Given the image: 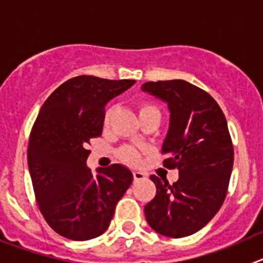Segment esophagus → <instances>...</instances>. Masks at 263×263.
<instances>
[{
	"label": "esophagus",
	"instance_id": "obj_1",
	"mask_svg": "<svg viewBox=\"0 0 263 263\" xmlns=\"http://www.w3.org/2000/svg\"><path fill=\"white\" fill-rule=\"evenodd\" d=\"M133 178H134V182H139V180H143L146 176H145V174L141 173V171H134Z\"/></svg>",
	"mask_w": 263,
	"mask_h": 263
}]
</instances>
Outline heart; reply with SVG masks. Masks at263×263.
Wrapping results in <instances>:
<instances>
[{"instance_id": "obj_1", "label": "heart", "mask_w": 263, "mask_h": 263, "mask_svg": "<svg viewBox=\"0 0 263 263\" xmlns=\"http://www.w3.org/2000/svg\"><path fill=\"white\" fill-rule=\"evenodd\" d=\"M148 111H158V109L155 108V106H153L152 104H141L139 105V116L145 115V113H148ZM110 115H111V110L110 109H108L105 113V117H104V125H108L109 124V118H110ZM120 157L121 159L125 160V162H127V163H137L139 160V154L138 152H137L136 148L133 147H124L121 148L120 152Z\"/></svg>"}]
</instances>
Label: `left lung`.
Returning a JSON list of instances; mask_svg holds the SVG:
<instances>
[{"instance_id": "obj_1", "label": "left lung", "mask_w": 263, "mask_h": 263, "mask_svg": "<svg viewBox=\"0 0 263 263\" xmlns=\"http://www.w3.org/2000/svg\"><path fill=\"white\" fill-rule=\"evenodd\" d=\"M141 89L167 104L163 164L179 170L171 185L150 176L157 194L145 205L146 220L162 236H191L215 217L227 196L234 158L227 120L215 99L188 81H148Z\"/></svg>"}]
</instances>
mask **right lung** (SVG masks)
Here are the masks:
<instances>
[{"mask_svg":"<svg viewBox=\"0 0 263 263\" xmlns=\"http://www.w3.org/2000/svg\"><path fill=\"white\" fill-rule=\"evenodd\" d=\"M134 83L78 76L53 90L39 110L27 164L39 210L60 236L75 241L101 236L133 182L122 164L97 168L93 175L87 146L103 133L106 104Z\"/></svg>","mask_w":263,"mask_h":263,"instance_id":"obj_1","label":"right lung"}]
</instances>
